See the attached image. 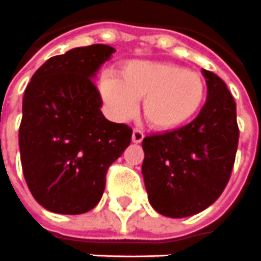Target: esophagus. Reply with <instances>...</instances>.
I'll list each match as a JSON object with an SVG mask.
<instances>
[{
    "mask_svg": "<svg viewBox=\"0 0 261 261\" xmlns=\"http://www.w3.org/2000/svg\"><path fill=\"white\" fill-rule=\"evenodd\" d=\"M143 138H145V134L140 129H134V132H132V140H134L135 143H140L143 140Z\"/></svg>",
    "mask_w": 261,
    "mask_h": 261,
    "instance_id": "1",
    "label": "esophagus"
}]
</instances>
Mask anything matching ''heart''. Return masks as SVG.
Instances as JSON below:
<instances>
[{
  "label": "heart",
  "instance_id": "obj_1",
  "mask_svg": "<svg viewBox=\"0 0 261 261\" xmlns=\"http://www.w3.org/2000/svg\"><path fill=\"white\" fill-rule=\"evenodd\" d=\"M99 91L116 118H130L143 99L146 122L159 130H173L198 114L206 87L199 73L174 63L129 62L118 70V79L104 75Z\"/></svg>",
  "mask_w": 261,
  "mask_h": 261
}]
</instances>
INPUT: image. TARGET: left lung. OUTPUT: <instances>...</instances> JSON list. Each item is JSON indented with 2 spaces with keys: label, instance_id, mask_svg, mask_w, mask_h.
Instances as JSON below:
<instances>
[{
  "label": "left lung",
  "instance_id": "1",
  "mask_svg": "<svg viewBox=\"0 0 261 261\" xmlns=\"http://www.w3.org/2000/svg\"><path fill=\"white\" fill-rule=\"evenodd\" d=\"M208 98L198 116L170 132L146 136L142 173L151 206L162 215L198 214L221 197L239 142L236 102L215 73L202 70Z\"/></svg>",
  "mask_w": 261,
  "mask_h": 261
}]
</instances>
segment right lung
Segmentation results:
<instances>
[{"instance_id":"1","label":"right lung","mask_w":261,"mask_h":261,"mask_svg":"<svg viewBox=\"0 0 261 261\" xmlns=\"http://www.w3.org/2000/svg\"><path fill=\"white\" fill-rule=\"evenodd\" d=\"M114 51L91 45L50 57L25 90L19 126L23 177L33 198L51 212L92 210L110 166L130 145L132 127L105 119L92 80Z\"/></svg>"}]
</instances>
